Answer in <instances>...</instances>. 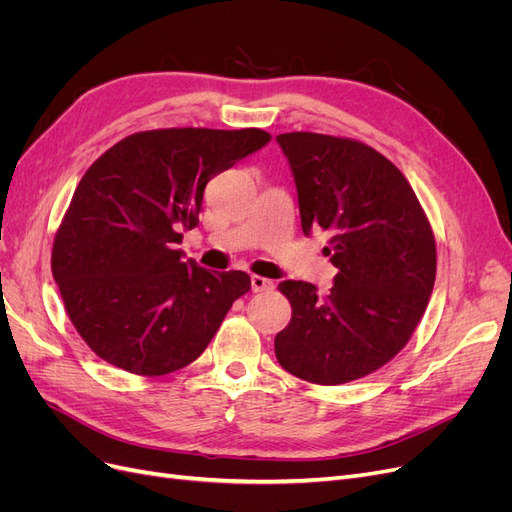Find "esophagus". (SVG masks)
Segmentation results:
<instances>
[{
	"label": "esophagus",
	"instance_id": "34e87169",
	"mask_svg": "<svg viewBox=\"0 0 512 512\" xmlns=\"http://www.w3.org/2000/svg\"><path fill=\"white\" fill-rule=\"evenodd\" d=\"M271 288H273V282L267 280V277L252 275V290L254 292H265V290H271Z\"/></svg>",
	"mask_w": 512,
	"mask_h": 512
}]
</instances>
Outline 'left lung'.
Masks as SVG:
<instances>
[{"instance_id":"8db88e82","label":"left lung","mask_w":512,"mask_h":512,"mask_svg":"<svg viewBox=\"0 0 512 512\" xmlns=\"http://www.w3.org/2000/svg\"><path fill=\"white\" fill-rule=\"evenodd\" d=\"M292 168L305 235L327 230L337 267L320 297L286 280L292 307L275 335L280 365L301 380L335 386L389 363L421 322L436 282V239L408 179L382 153L352 138L277 136Z\"/></svg>"}]
</instances>
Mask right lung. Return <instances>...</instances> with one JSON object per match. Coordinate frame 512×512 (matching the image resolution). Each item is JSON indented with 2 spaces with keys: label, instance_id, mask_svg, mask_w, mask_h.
I'll return each instance as SVG.
<instances>
[{
  "label": "right lung",
  "instance_id": "add662e5",
  "mask_svg": "<svg viewBox=\"0 0 512 512\" xmlns=\"http://www.w3.org/2000/svg\"><path fill=\"white\" fill-rule=\"evenodd\" d=\"M269 141L258 128L147 130L87 168L51 269L68 318L100 359L166 376L205 352L252 282L243 271L211 273L175 247L198 224L205 185Z\"/></svg>",
  "mask_w": 512,
  "mask_h": 512
}]
</instances>
